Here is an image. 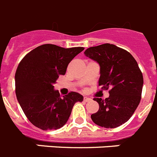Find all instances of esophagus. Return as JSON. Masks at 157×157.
<instances>
[{
	"label": "esophagus",
	"instance_id": "34e87169",
	"mask_svg": "<svg viewBox=\"0 0 157 157\" xmlns=\"http://www.w3.org/2000/svg\"><path fill=\"white\" fill-rule=\"evenodd\" d=\"M90 100H91V99H90V98H88V97H84V102H89Z\"/></svg>",
	"mask_w": 157,
	"mask_h": 157
}]
</instances>
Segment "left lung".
Segmentation results:
<instances>
[{"mask_svg": "<svg viewBox=\"0 0 157 157\" xmlns=\"http://www.w3.org/2000/svg\"><path fill=\"white\" fill-rule=\"evenodd\" d=\"M84 54L99 64V86L110 93L105 99L94 98L99 108L91 115L92 120L102 127H118L127 122L140 103L142 73L131 54L115 45L92 46Z\"/></svg>", "mask_w": 157, "mask_h": 157, "instance_id": "1", "label": "left lung"}]
</instances>
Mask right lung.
<instances>
[{
    "label": "right lung",
    "mask_w": 157,
    "mask_h": 157,
    "mask_svg": "<svg viewBox=\"0 0 157 157\" xmlns=\"http://www.w3.org/2000/svg\"><path fill=\"white\" fill-rule=\"evenodd\" d=\"M84 47L63 48L54 44L38 46L20 61L15 74L16 95L26 117L43 130L62 127L73 105L83 96L70 92L61 97L54 90L60 75H65L69 62Z\"/></svg>",
    "instance_id": "add662e5"
}]
</instances>
